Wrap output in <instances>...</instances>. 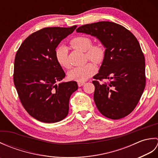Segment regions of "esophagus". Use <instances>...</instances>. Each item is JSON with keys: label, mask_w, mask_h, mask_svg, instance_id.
<instances>
[{"label": "esophagus", "mask_w": 158, "mask_h": 158, "mask_svg": "<svg viewBox=\"0 0 158 158\" xmlns=\"http://www.w3.org/2000/svg\"><path fill=\"white\" fill-rule=\"evenodd\" d=\"M77 84H78L79 87H81L85 84V83L84 82H78V83H77Z\"/></svg>", "instance_id": "34e87169"}]
</instances>
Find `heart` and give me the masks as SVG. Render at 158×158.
I'll return each instance as SVG.
<instances>
[{"label":"heart","mask_w":158,"mask_h":158,"mask_svg":"<svg viewBox=\"0 0 158 158\" xmlns=\"http://www.w3.org/2000/svg\"><path fill=\"white\" fill-rule=\"evenodd\" d=\"M70 44L73 48L79 51L85 52V56L89 60L99 64L105 58V50L101 44H92V41L88 36H79L72 39ZM68 48L66 46H60L56 49L55 56L57 62L64 68H69L70 64L68 59ZM96 71V67L93 63L75 67L69 72L70 79L79 82H83L88 80Z\"/></svg>","instance_id":"1"}]
</instances>
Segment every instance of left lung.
Masks as SVG:
<instances>
[{
    "label": "left lung",
    "mask_w": 158,
    "mask_h": 158,
    "mask_svg": "<svg viewBox=\"0 0 158 158\" xmlns=\"http://www.w3.org/2000/svg\"><path fill=\"white\" fill-rule=\"evenodd\" d=\"M77 32L98 38L106 48L95 81L94 100L100 113L119 119L136 106L145 88V57L138 40L118 23L99 22L80 26ZM108 79V82L100 81Z\"/></svg>",
    "instance_id": "left-lung-1"
}]
</instances>
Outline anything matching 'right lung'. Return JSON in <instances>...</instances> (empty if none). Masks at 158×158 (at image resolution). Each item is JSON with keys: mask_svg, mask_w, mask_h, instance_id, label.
Returning a JSON list of instances; mask_svg holds the SVG:
<instances>
[{"mask_svg": "<svg viewBox=\"0 0 158 158\" xmlns=\"http://www.w3.org/2000/svg\"><path fill=\"white\" fill-rule=\"evenodd\" d=\"M48 27L32 33L16 53L13 81L23 108L40 122L55 123L69 113V99L78 89L76 81L62 82L66 74L55 56L62 39L75 31Z\"/></svg>", "mask_w": 158, "mask_h": 158, "instance_id": "add662e5", "label": "right lung"}]
</instances>
